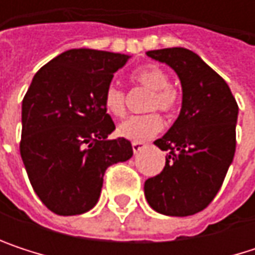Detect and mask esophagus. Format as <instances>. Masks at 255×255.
Masks as SVG:
<instances>
[{
  "label": "esophagus",
  "instance_id": "34e87169",
  "mask_svg": "<svg viewBox=\"0 0 255 255\" xmlns=\"http://www.w3.org/2000/svg\"><path fill=\"white\" fill-rule=\"evenodd\" d=\"M132 150H134V153H137V152H140L141 149H144L147 144L146 143H143V141H132Z\"/></svg>",
  "mask_w": 255,
  "mask_h": 255
}]
</instances>
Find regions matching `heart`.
<instances>
[{"label": "heart", "instance_id": "obj_1", "mask_svg": "<svg viewBox=\"0 0 255 255\" xmlns=\"http://www.w3.org/2000/svg\"><path fill=\"white\" fill-rule=\"evenodd\" d=\"M131 81L137 85L149 90V97L146 102V111H159L162 114H173L180 103V94L177 88L170 84L168 74L156 66L147 65L135 69L131 74ZM105 111L121 118L126 115V93L115 84L106 87L103 94ZM162 129V120L156 112L146 115L129 117L118 126V134L132 141H146L156 135Z\"/></svg>", "mask_w": 255, "mask_h": 255}]
</instances>
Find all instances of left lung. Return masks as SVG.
I'll return each mask as SVG.
<instances>
[{
	"mask_svg": "<svg viewBox=\"0 0 255 255\" xmlns=\"http://www.w3.org/2000/svg\"><path fill=\"white\" fill-rule=\"evenodd\" d=\"M146 54L176 71L183 102L173 127L153 141L168 153L164 170L144 181V196L161 214L192 216L211 204L233 161L238 103L226 81L193 51L173 47Z\"/></svg>",
	"mask_w": 255,
	"mask_h": 255,
	"instance_id": "left-lung-1",
	"label": "left lung"
}]
</instances>
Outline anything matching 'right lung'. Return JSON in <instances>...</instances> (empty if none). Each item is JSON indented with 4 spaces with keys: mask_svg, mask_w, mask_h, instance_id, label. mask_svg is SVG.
Wrapping results in <instances>:
<instances>
[{
    "mask_svg": "<svg viewBox=\"0 0 255 255\" xmlns=\"http://www.w3.org/2000/svg\"><path fill=\"white\" fill-rule=\"evenodd\" d=\"M129 56L74 48L44 65L22 102L20 156L42 204L59 216L90 211L108 167L132 156L103 108V94Z\"/></svg>",
    "mask_w": 255,
    "mask_h": 255,
    "instance_id": "1",
    "label": "right lung"
}]
</instances>
